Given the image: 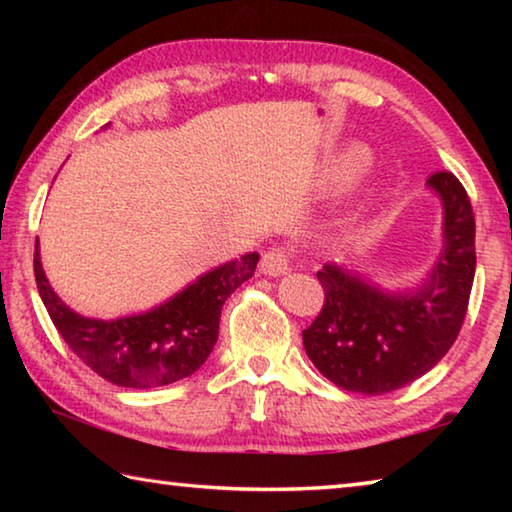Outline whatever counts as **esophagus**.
Returning <instances> with one entry per match:
<instances>
[{
    "instance_id": "1",
    "label": "esophagus",
    "mask_w": 512,
    "mask_h": 512,
    "mask_svg": "<svg viewBox=\"0 0 512 512\" xmlns=\"http://www.w3.org/2000/svg\"><path fill=\"white\" fill-rule=\"evenodd\" d=\"M262 271L271 277L287 275L291 271V255L284 248H268L262 255Z\"/></svg>"
}]
</instances>
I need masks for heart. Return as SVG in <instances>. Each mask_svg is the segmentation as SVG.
<instances>
[{"label": "heart", "mask_w": 512, "mask_h": 512, "mask_svg": "<svg viewBox=\"0 0 512 512\" xmlns=\"http://www.w3.org/2000/svg\"><path fill=\"white\" fill-rule=\"evenodd\" d=\"M359 167H361V155H359V151L345 153L343 158H341V162H339V167H336V169L332 171V178H336V180L348 178V176H352V173L357 171Z\"/></svg>", "instance_id": "b5f03b06"}]
</instances>
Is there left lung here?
<instances>
[{
  "instance_id": "obj_1",
  "label": "left lung",
  "mask_w": 512,
  "mask_h": 512,
  "mask_svg": "<svg viewBox=\"0 0 512 512\" xmlns=\"http://www.w3.org/2000/svg\"><path fill=\"white\" fill-rule=\"evenodd\" d=\"M427 187L443 205V248L420 284L388 291L334 262L316 273L325 305L302 343L320 375L345 391L381 395L411 384L461 332L476 268L472 205L452 173H433Z\"/></svg>"
}]
</instances>
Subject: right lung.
Wrapping results in <instances>:
<instances>
[{"label":"right lung","mask_w":512,"mask_h":512,"mask_svg":"<svg viewBox=\"0 0 512 512\" xmlns=\"http://www.w3.org/2000/svg\"><path fill=\"white\" fill-rule=\"evenodd\" d=\"M259 253L230 259L198 275L176 296L140 314L88 318L51 289L36 241V282L51 320L85 366L124 388H155L180 381L203 366L219 339L223 302L253 277Z\"/></svg>","instance_id":"add662e5"}]
</instances>
